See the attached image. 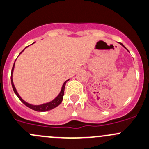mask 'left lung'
Returning <instances> with one entry per match:
<instances>
[{
	"instance_id": "obj_1",
	"label": "left lung",
	"mask_w": 149,
	"mask_h": 149,
	"mask_svg": "<svg viewBox=\"0 0 149 149\" xmlns=\"http://www.w3.org/2000/svg\"><path fill=\"white\" fill-rule=\"evenodd\" d=\"M120 45H121L123 47H125V49H126V47H125L124 45H123V44H122V43H120Z\"/></svg>"
}]
</instances>
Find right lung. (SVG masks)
I'll return each instance as SVG.
<instances>
[{
    "instance_id": "1",
    "label": "right lung",
    "mask_w": 149,
    "mask_h": 149,
    "mask_svg": "<svg viewBox=\"0 0 149 149\" xmlns=\"http://www.w3.org/2000/svg\"><path fill=\"white\" fill-rule=\"evenodd\" d=\"M27 47H26L24 48V49H26ZM24 49H23V50H22V52L19 53V55H20V54L22 53V52H23L24 50ZM15 62H16V61H15ZM15 62H14V63H13V68H12L11 75H10V79H11V85H12V87H13V91H14V93L16 94V95L18 97V98H19V100H21V101H22V103L26 105V107H29L30 109H33V110L37 111V112H45V111H48V110H50V109H54V108L56 107H58V105L60 104L62 102L63 98V95H64V90H65V84L67 83L68 81H69V79H68V80L65 81L63 83V84L62 88H61V92L59 93V94H58V95L57 96V97H55V98L53 100H52V101L49 102L45 103V104H40V105H33V104H31L26 102H25L24 100H23V99H22V97L19 96V94H18L17 91H16V87H15L14 84H13V78H12V77H13V69H14Z\"/></svg>"
}]
</instances>
